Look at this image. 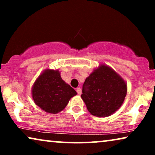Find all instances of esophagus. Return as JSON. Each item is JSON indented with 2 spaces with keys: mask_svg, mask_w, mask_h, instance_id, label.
<instances>
[{
  "mask_svg": "<svg viewBox=\"0 0 155 155\" xmlns=\"http://www.w3.org/2000/svg\"><path fill=\"white\" fill-rule=\"evenodd\" d=\"M76 91H77V92H78V94H81V93H82V91H81V88L80 87H78V88H77V90H76Z\"/></svg>",
  "mask_w": 155,
  "mask_h": 155,
  "instance_id": "1",
  "label": "esophagus"
}]
</instances>
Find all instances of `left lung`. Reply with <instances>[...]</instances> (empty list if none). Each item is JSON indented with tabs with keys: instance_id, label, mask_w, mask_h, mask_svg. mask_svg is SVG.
Segmentation results:
<instances>
[{
	"instance_id": "obj_1",
	"label": "left lung",
	"mask_w": 155,
	"mask_h": 155,
	"mask_svg": "<svg viewBox=\"0 0 155 155\" xmlns=\"http://www.w3.org/2000/svg\"><path fill=\"white\" fill-rule=\"evenodd\" d=\"M127 82L109 65L101 63L86 78L81 98L92 115L107 117L124 103Z\"/></svg>"
}]
</instances>
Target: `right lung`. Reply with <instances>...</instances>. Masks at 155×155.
<instances>
[{
  "label": "right lung",
  "mask_w": 155,
  "mask_h": 155,
  "mask_svg": "<svg viewBox=\"0 0 155 155\" xmlns=\"http://www.w3.org/2000/svg\"><path fill=\"white\" fill-rule=\"evenodd\" d=\"M76 91L61 77L58 69H45L34 82L31 97L35 104L47 113L63 111Z\"/></svg>",
  "instance_id": "1"
}]
</instances>
